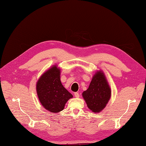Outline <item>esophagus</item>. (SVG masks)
Returning <instances> with one entry per match:
<instances>
[{
	"mask_svg": "<svg viewBox=\"0 0 146 146\" xmlns=\"http://www.w3.org/2000/svg\"><path fill=\"white\" fill-rule=\"evenodd\" d=\"M74 95H75V97L76 98H78V97H80L79 94H78V93H77V92H75V94H74Z\"/></svg>",
	"mask_w": 146,
	"mask_h": 146,
	"instance_id": "1",
	"label": "esophagus"
}]
</instances>
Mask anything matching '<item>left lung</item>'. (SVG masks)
<instances>
[{
  "label": "left lung",
  "mask_w": 146,
  "mask_h": 146,
  "mask_svg": "<svg viewBox=\"0 0 146 146\" xmlns=\"http://www.w3.org/2000/svg\"><path fill=\"white\" fill-rule=\"evenodd\" d=\"M111 92L104 73L99 70L93 76L88 88L82 93V96L89 109L93 112L99 113L110 100Z\"/></svg>",
  "instance_id": "obj_1"
}]
</instances>
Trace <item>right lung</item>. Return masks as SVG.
I'll list each match as a JSON object with an SVG mask.
<instances>
[{
    "mask_svg": "<svg viewBox=\"0 0 146 146\" xmlns=\"http://www.w3.org/2000/svg\"><path fill=\"white\" fill-rule=\"evenodd\" d=\"M60 68L53 65L42 74L36 83V92L40 103L46 110L58 113L64 108L72 94L62 85Z\"/></svg>",
    "mask_w": 146,
    "mask_h": 146,
    "instance_id": "add662e5",
    "label": "right lung"
}]
</instances>
